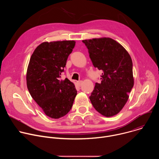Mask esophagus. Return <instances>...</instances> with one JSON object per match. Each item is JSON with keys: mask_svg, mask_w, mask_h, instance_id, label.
<instances>
[{"mask_svg": "<svg viewBox=\"0 0 159 159\" xmlns=\"http://www.w3.org/2000/svg\"><path fill=\"white\" fill-rule=\"evenodd\" d=\"M77 84H78V85H79V87H80V86L82 85V80L77 81Z\"/></svg>", "mask_w": 159, "mask_h": 159, "instance_id": "obj_1", "label": "esophagus"}]
</instances>
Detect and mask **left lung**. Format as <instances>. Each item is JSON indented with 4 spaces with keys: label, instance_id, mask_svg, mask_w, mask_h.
<instances>
[{
    "label": "left lung",
    "instance_id": "1",
    "mask_svg": "<svg viewBox=\"0 0 159 159\" xmlns=\"http://www.w3.org/2000/svg\"><path fill=\"white\" fill-rule=\"evenodd\" d=\"M95 68L102 70L89 97L95 109L104 116L117 115L126 103L133 85V63L124 47L109 38L83 40Z\"/></svg>",
    "mask_w": 159,
    "mask_h": 159
}]
</instances>
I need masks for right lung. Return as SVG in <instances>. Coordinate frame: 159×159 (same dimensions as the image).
Returning a JSON list of instances; mask_svg holds the SVG:
<instances>
[{
    "label": "right lung",
    "instance_id": "1",
    "mask_svg": "<svg viewBox=\"0 0 159 159\" xmlns=\"http://www.w3.org/2000/svg\"><path fill=\"white\" fill-rule=\"evenodd\" d=\"M75 41L44 42L32 54L26 82L29 92L47 116L58 119L69 112L77 95L74 84L60 80Z\"/></svg>",
    "mask_w": 159,
    "mask_h": 159
}]
</instances>
